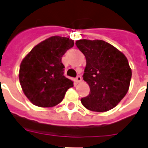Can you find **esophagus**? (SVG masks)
<instances>
[{
  "label": "esophagus",
  "mask_w": 148,
  "mask_h": 148,
  "mask_svg": "<svg viewBox=\"0 0 148 148\" xmlns=\"http://www.w3.org/2000/svg\"><path fill=\"white\" fill-rule=\"evenodd\" d=\"M82 77H81V76H77V77H76V82H77V83H80L81 82H82Z\"/></svg>",
  "instance_id": "obj_1"
}]
</instances>
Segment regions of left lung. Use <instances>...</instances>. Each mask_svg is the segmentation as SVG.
<instances>
[{
    "label": "left lung",
    "mask_w": 148,
    "mask_h": 148,
    "mask_svg": "<svg viewBox=\"0 0 148 148\" xmlns=\"http://www.w3.org/2000/svg\"><path fill=\"white\" fill-rule=\"evenodd\" d=\"M75 44L86 59L82 77L90 89L89 95L81 99L82 104L94 112L113 109L129 89L132 70L127 58L103 40L80 39Z\"/></svg>",
    "instance_id": "left-lung-1"
}]
</instances>
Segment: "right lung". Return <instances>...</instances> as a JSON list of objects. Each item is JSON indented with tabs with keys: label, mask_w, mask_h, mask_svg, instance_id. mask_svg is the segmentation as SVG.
Returning a JSON list of instances; mask_svg holds the SVG:
<instances>
[{
	"label": "right lung",
	"mask_w": 148,
	"mask_h": 148,
	"mask_svg": "<svg viewBox=\"0 0 148 148\" xmlns=\"http://www.w3.org/2000/svg\"><path fill=\"white\" fill-rule=\"evenodd\" d=\"M74 40L51 36L39 42L22 60L19 79L25 96L33 105L49 108L61 102L74 82L64 76L62 57Z\"/></svg>",
	"instance_id": "1"
}]
</instances>
